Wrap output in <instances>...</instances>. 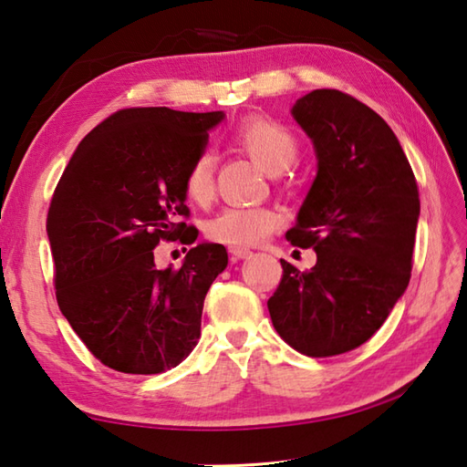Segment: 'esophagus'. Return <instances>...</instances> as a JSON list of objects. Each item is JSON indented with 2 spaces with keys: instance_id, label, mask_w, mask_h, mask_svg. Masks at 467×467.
Wrapping results in <instances>:
<instances>
[{
  "instance_id": "obj_1",
  "label": "esophagus",
  "mask_w": 467,
  "mask_h": 467,
  "mask_svg": "<svg viewBox=\"0 0 467 467\" xmlns=\"http://www.w3.org/2000/svg\"><path fill=\"white\" fill-rule=\"evenodd\" d=\"M231 256H233V261L251 259V256H253V251H249V249H241V246H231Z\"/></svg>"
}]
</instances>
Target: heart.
Masks as SVG:
<instances>
[{
	"label": "heart",
	"instance_id": "1",
	"mask_svg": "<svg viewBox=\"0 0 467 467\" xmlns=\"http://www.w3.org/2000/svg\"><path fill=\"white\" fill-rule=\"evenodd\" d=\"M234 142L259 162L266 172L281 174L299 158V142L289 128L251 118L244 120L234 134ZM214 168L216 158L211 150L196 154L184 176V192L192 202L206 204L214 194ZM283 223L281 214L266 206H228L213 216L206 224V234L211 241L231 246H256Z\"/></svg>",
	"mask_w": 467,
	"mask_h": 467
}]
</instances>
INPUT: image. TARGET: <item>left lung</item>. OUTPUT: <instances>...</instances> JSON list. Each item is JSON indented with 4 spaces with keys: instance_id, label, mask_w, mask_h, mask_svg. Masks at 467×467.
Returning a JSON list of instances; mask_svg holds the SVG:
<instances>
[{
    "instance_id": "1",
    "label": "left lung",
    "mask_w": 467,
    "mask_h": 467,
    "mask_svg": "<svg viewBox=\"0 0 467 467\" xmlns=\"http://www.w3.org/2000/svg\"><path fill=\"white\" fill-rule=\"evenodd\" d=\"M291 114L311 138L317 176L286 241L313 246L317 265L301 273L281 259L266 306L293 349L341 355L369 339L408 289L418 182L398 136L349 94L313 90Z\"/></svg>"
}]
</instances>
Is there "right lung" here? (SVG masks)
Wrapping results in <instances>:
<instances>
[{
	"label": "right lung",
	"mask_w": 467,
	"mask_h": 467,
	"mask_svg": "<svg viewBox=\"0 0 467 467\" xmlns=\"http://www.w3.org/2000/svg\"><path fill=\"white\" fill-rule=\"evenodd\" d=\"M224 112L128 108L78 144L47 211L59 311L110 369H172L201 337L204 296L228 265L198 243L181 269H158L161 241L192 244L184 176Z\"/></svg>",
	"instance_id": "1"
}]
</instances>
